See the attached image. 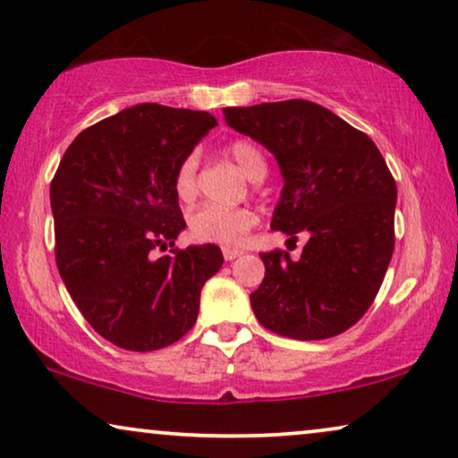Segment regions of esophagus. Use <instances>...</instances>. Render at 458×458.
<instances>
[{
  "label": "esophagus",
  "mask_w": 458,
  "mask_h": 458,
  "mask_svg": "<svg viewBox=\"0 0 458 458\" xmlns=\"http://www.w3.org/2000/svg\"><path fill=\"white\" fill-rule=\"evenodd\" d=\"M243 252L242 250H237V248H223V256H225V260H235L237 256H242Z\"/></svg>",
  "instance_id": "obj_1"
}]
</instances>
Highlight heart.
<instances>
[{
  "mask_svg": "<svg viewBox=\"0 0 458 458\" xmlns=\"http://www.w3.org/2000/svg\"><path fill=\"white\" fill-rule=\"evenodd\" d=\"M227 154L237 162V166L252 181H260L267 174L265 156L254 143L235 140L227 146ZM199 160L196 154L181 160L173 177V190L181 202H191L198 196ZM256 225V215L250 208H218V206H202L190 216V233L193 240L206 243H223L237 246Z\"/></svg>",
  "mask_w": 458,
  "mask_h": 458,
  "instance_id": "obj_1",
  "label": "heart"
}]
</instances>
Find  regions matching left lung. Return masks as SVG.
<instances>
[{
  "mask_svg": "<svg viewBox=\"0 0 458 458\" xmlns=\"http://www.w3.org/2000/svg\"><path fill=\"white\" fill-rule=\"evenodd\" d=\"M225 121L275 156L284 191L271 227L296 242L262 252L265 279L250 293L262 327L293 340H327L352 327L377 296L394 252L396 181L377 146L306 99L225 108Z\"/></svg>",
  "mask_w": 458,
  "mask_h": 458,
  "instance_id": "obj_1",
  "label": "left lung"
}]
</instances>
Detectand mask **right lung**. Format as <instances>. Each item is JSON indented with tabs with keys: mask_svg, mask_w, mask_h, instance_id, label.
<instances>
[{
	"mask_svg": "<svg viewBox=\"0 0 458 458\" xmlns=\"http://www.w3.org/2000/svg\"><path fill=\"white\" fill-rule=\"evenodd\" d=\"M216 127L208 112L137 104L81 131L49 187L55 265L81 315L133 352L193 327L199 292L223 265L215 243L174 248L185 229L173 177ZM171 245V255L153 252Z\"/></svg>",
	"mask_w": 458,
	"mask_h": 458,
	"instance_id": "right-lung-1",
	"label": "right lung"
}]
</instances>
